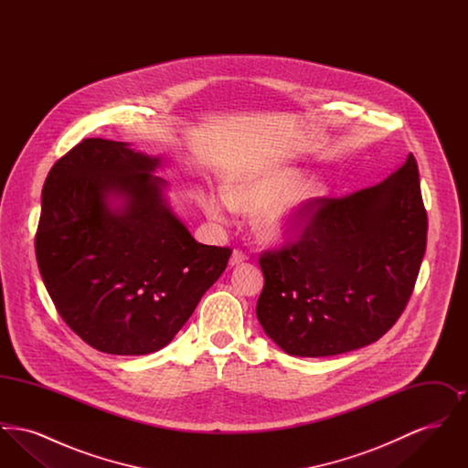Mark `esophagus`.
<instances>
[{
    "instance_id": "obj_1",
    "label": "esophagus",
    "mask_w": 468,
    "mask_h": 468,
    "mask_svg": "<svg viewBox=\"0 0 468 468\" xmlns=\"http://www.w3.org/2000/svg\"><path fill=\"white\" fill-rule=\"evenodd\" d=\"M247 261V256H245L242 250H233L231 256H229V265L231 267H239Z\"/></svg>"
}]
</instances>
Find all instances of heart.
<instances>
[{
  "instance_id": "b5f03b06",
  "label": "heart",
  "mask_w": 468,
  "mask_h": 468,
  "mask_svg": "<svg viewBox=\"0 0 468 468\" xmlns=\"http://www.w3.org/2000/svg\"><path fill=\"white\" fill-rule=\"evenodd\" d=\"M328 197L321 178H305V172L292 165H263L247 168L224 182V197L200 191L197 201L203 214L224 223L229 208L254 216L256 235L271 244L294 239L309 221L317 205Z\"/></svg>"
}]
</instances>
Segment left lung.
Listing matches in <instances>:
<instances>
[{"label": "left lung", "instance_id": "obj_1", "mask_svg": "<svg viewBox=\"0 0 468 468\" xmlns=\"http://www.w3.org/2000/svg\"><path fill=\"white\" fill-rule=\"evenodd\" d=\"M418 163L346 198L323 200L300 240L265 252L256 315L291 356L355 351L378 340L405 309L426 249Z\"/></svg>", "mask_w": 468, "mask_h": 468}]
</instances>
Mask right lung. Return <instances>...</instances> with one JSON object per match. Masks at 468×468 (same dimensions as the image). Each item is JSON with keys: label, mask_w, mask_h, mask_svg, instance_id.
I'll return each instance as SVG.
<instances>
[{"label": "right lung", "mask_w": 468, "mask_h": 468, "mask_svg": "<svg viewBox=\"0 0 468 468\" xmlns=\"http://www.w3.org/2000/svg\"><path fill=\"white\" fill-rule=\"evenodd\" d=\"M163 156L86 138L48 172L37 261L59 315L90 347L142 356L168 346L231 250L195 240L154 176Z\"/></svg>", "instance_id": "add662e5"}]
</instances>
